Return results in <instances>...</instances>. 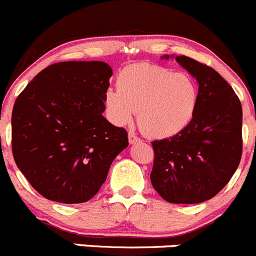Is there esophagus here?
<instances>
[{"mask_svg": "<svg viewBox=\"0 0 256 256\" xmlns=\"http://www.w3.org/2000/svg\"><path fill=\"white\" fill-rule=\"evenodd\" d=\"M128 140L130 144H136V143H139V142H142V139L139 138V136H136V133H133V132H129Z\"/></svg>", "mask_w": 256, "mask_h": 256, "instance_id": "34e87169", "label": "esophagus"}]
</instances>
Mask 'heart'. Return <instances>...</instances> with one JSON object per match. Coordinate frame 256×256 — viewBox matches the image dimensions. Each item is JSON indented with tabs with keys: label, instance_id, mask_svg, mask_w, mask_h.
I'll use <instances>...</instances> for the list:
<instances>
[{
	"label": "heart",
	"instance_id": "1",
	"mask_svg": "<svg viewBox=\"0 0 256 256\" xmlns=\"http://www.w3.org/2000/svg\"><path fill=\"white\" fill-rule=\"evenodd\" d=\"M118 88L104 94L110 120L127 126L138 110L142 130L152 138H170L194 120L198 104V86L190 75L152 64L124 68L117 78Z\"/></svg>",
	"mask_w": 256,
	"mask_h": 256
}]
</instances>
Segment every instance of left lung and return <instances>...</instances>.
Returning <instances> with one entry per match:
<instances>
[{"label": "left lung", "mask_w": 256, "mask_h": 256, "mask_svg": "<svg viewBox=\"0 0 256 256\" xmlns=\"http://www.w3.org/2000/svg\"><path fill=\"white\" fill-rule=\"evenodd\" d=\"M171 58L196 78L198 104L181 133L152 143L150 180L170 204H201L229 182L240 162L243 110L234 90L214 69L185 55Z\"/></svg>", "instance_id": "1"}]
</instances>
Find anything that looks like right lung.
Here are the masks:
<instances>
[{
  "label": "right lung",
  "instance_id": "1",
  "mask_svg": "<svg viewBox=\"0 0 256 256\" xmlns=\"http://www.w3.org/2000/svg\"><path fill=\"white\" fill-rule=\"evenodd\" d=\"M112 74L104 62H56L16 100L13 158L33 188L50 201L91 200L128 146L126 129L102 116Z\"/></svg>",
  "mask_w": 256,
  "mask_h": 256
}]
</instances>
